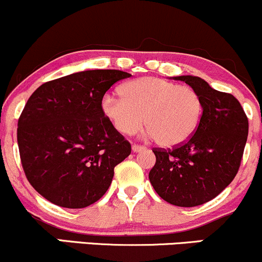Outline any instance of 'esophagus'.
<instances>
[{
    "mask_svg": "<svg viewBox=\"0 0 262 262\" xmlns=\"http://www.w3.org/2000/svg\"><path fill=\"white\" fill-rule=\"evenodd\" d=\"M145 148H146L145 146L136 145V143H134V145H132V151H134V152H140V151H143V149H145Z\"/></svg>",
    "mask_w": 262,
    "mask_h": 262,
    "instance_id": "1",
    "label": "esophagus"
}]
</instances>
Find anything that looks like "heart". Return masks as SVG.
Masks as SVG:
<instances>
[{"instance_id":"heart-1","label":"heart","mask_w":262,"mask_h":262,"mask_svg":"<svg viewBox=\"0 0 262 262\" xmlns=\"http://www.w3.org/2000/svg\"><path fill=\"white\" fill-rule=\"evenodd\" d=\"M122 98L104 96L102 113L120 134L132 135L142 126L158 145H181L194 134L201 121L203 104L189 85L146 76L126 83Z\"/></svg>"}]
</instances>
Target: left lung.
<instances>
[{
	"instance_id": "8db88e82",
	"label": "left lung",
	"mask_w": 262,
	"mask_h": 262,
	"mask_svg": "<svg viewBox=\"0 0 262 262\" xmlns=\"http://www.w3.org/2000/svg\"><path fill=\"white\" fill-rule=\"evenodd\" d=\"M199 94L203 114L192 137L172 149L154 148L149 182L157 194L177 207L211 201L236 176L248 140L245 111L231 94L213 89L198 76H174Z\"/></svg>"
}]
</instances>
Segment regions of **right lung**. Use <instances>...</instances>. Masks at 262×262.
Listing matches in <instances>:
<instances>
[{
    "mask_svg": "<svg viewBox=\"0 0 262 262\" xmlns=\"http://www.w3.org/2000/svg\"><path fill=\"white\" fill-rule=\"evenodd\" d=\"M121 70H85L47 81L18 119L20 162L31 186L53 204L80 209L106 193L131 145L102 113L105 93L130 78Z\"/></svg>",
    "mask_w": 262,
    "mask_h": 262,
    "instance_id": "right-lung-1",
    "label": "right lung"
}]
</instances>
